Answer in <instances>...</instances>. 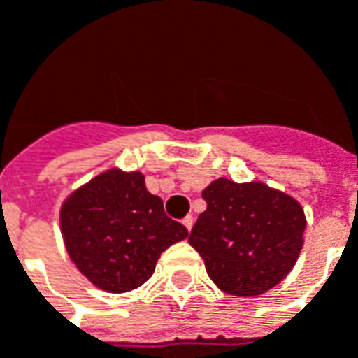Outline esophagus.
I'll return each mask as SVG.
<instances>
[{
    "label": "esophagus",
    "instance_id": "esophagus-1",
    "mask_svg": "<svg viewBox=\"0 0 358 358\" xmlns=\"http://www.w3.org/2000/svg\"><path fill=\"white\" fill-rule=\"evenodd\" d=\"M182 224L186 226L187 230H192V226H194V217H192V215H187V217L182 220Z\"/></svg>",
    "mask_w": 358,
    "mask_h": 358
}]
</instances>
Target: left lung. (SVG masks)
Segmentation results:
<instances>
[{
	"label": "left lung",
	"mask_w": 358,
	"mask_h": 358,
	"mask_svg": "<svg viewBox=\"0 0 358 358\" xmlns=\"http://www.w3.org/2000/svg\"><path fill=\"white\" fill-rule=\"evenodd\" d=\"M189 245L207 274L230 295H261L280 284L303 248L305 215L289 195L261 182L218 178L205 187Z\"/></svg>",
	"instance_id": "obj_1"
}]
</instances>
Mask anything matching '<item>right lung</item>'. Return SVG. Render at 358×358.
<instances>
[{"mask_svg": "<svg viewBox=\"0 0 358 358\" xmlns=\"http://www.w3.org/2000/svg\"><path fill=\"white\" fill-rule=\"evenodd\" d=\"M69 255L90 282L110 293L145 284L164 249L187 238L186 226L164 215L140 172L117 169L95 176L61 209Z\"/></svg>", "mask_w": 358, "mask_h": 358, "instance_id": "right-lung-1", "label": "right lung"}]
</instances>
